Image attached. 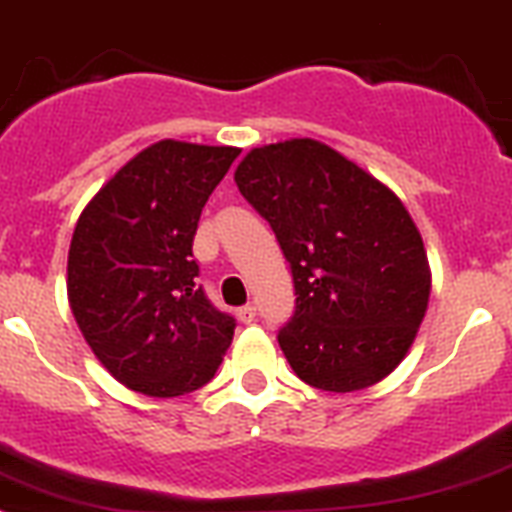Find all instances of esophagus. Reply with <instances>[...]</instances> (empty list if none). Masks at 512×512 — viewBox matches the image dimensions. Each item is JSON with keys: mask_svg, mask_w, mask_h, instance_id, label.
<instances>
[{"mask_svg": "<svg viewBox=\"0 0 512 512\" xmlns=\"http://www.w3.org/2000/svg\"><path fill=\"white\" fill-rule=\"evenodd\" d=\"M255 305H242V308H237V318H240L242 323H252L255 321Z\"/></svg>", "mask_w": 512, "mask_h": 512, "instance_id": "esophagus-1", "label": "esophagus"}]
</instances>
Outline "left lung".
Masks as SVG:
<instances>
[{"label":"left lung","instance_id":"left-lung-1","mask_svg":"<svg viewBox=\"0 0 512 512\" xmlns=\"http://www.w3.org/2000/svg\"><path fill=\"white\" fill-rule=\"evenodd\" d=\"M234 181L293 270L295 315L278 343L298 379L336 394L386 379L412 348L432 290L401 199L315 138L252 148Z\"/></svg>","mask_w":512,"mask_h":512}]
</instances>
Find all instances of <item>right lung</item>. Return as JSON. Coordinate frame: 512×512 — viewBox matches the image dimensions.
<instances>
[{
	"label": "right lung",
	"instance_id": "1",
	"mask_svg": "<svg viewBox=\"0 0 512 512\" xmlns=\"http://www.w3.org/2000/svg\"><path fill=\"white\" fill-rule=\"evenodd\" d=\"M240 156L234 146L166 138L133 156L85 204L68 252V300L95 358L154 399L217 374L234 336L194 280L199 217Z\"/></svg>",
	"mask_w": 512,
	"mask_h": 512
}]
</instances>
